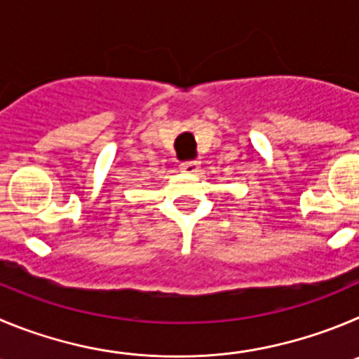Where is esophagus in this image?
<instances>
[{"label":"esophagus","mask_w":359,"mask_h":359,"mask_svg":"<svg viewBox=\"0 0 359 359\" xmlns=\"http://www.w3.org/2000/svg\"><path fill=\"white\" fill-rule=\"evenodd\" d=\"M200 168V161H184L180 163V170L186 173H196Z\"/></svg>","instance_id":"obj_1"}]
</instances>
